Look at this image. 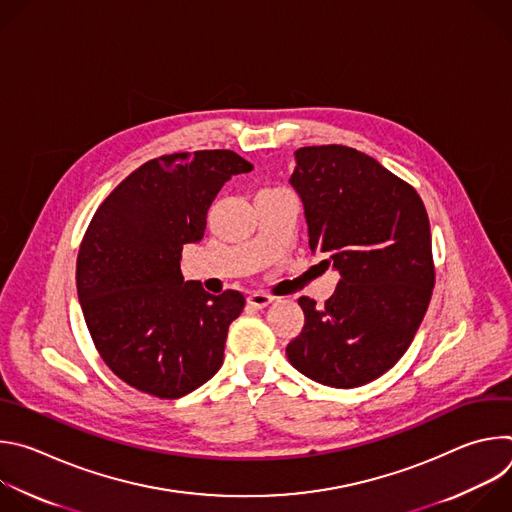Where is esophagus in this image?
I'll list each match as a JSON object with an SVG mask.
<instances>
[{
	"label": "esophagus",
	"instance_id": "1",
	"mask_svg": "<svg viewBox=\"0 0 512 512\" xmlns=\"http://www.w3.org/2000/svg\"><path fill=\"white\" fill-rule=\"evenodd\" d=\"M273 300H275L273 296L263 294V291H253V294L247 298V302H249L253 308H257V310H261V308L269 306Z\"/></svg>",
	"mask_w": 512,
	"mask_h": 512
}]
</instances>
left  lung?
I'll use <instances>...</instances> for the list:
<instances>
[{"label": "left lung", "instance_id": "8db88e82", "mask_svg": "<svg viewBox=\"0 0 512 512\" xmlns=\"http://www.w3.org/2000/svg\"><path fill=\"white\" fill-rule=\"evenodd\" d=\"M289 184L304 204L310 251L340 281L322 308L298 300L306 320L287 358L316 383L362 387L395 367L427 312L435 271L425 206L346 145L300 148Z\"/></svg>", "mask_w": 512, "mask_h": 512}]
</instances>
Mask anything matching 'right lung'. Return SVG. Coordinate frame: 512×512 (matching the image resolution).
<instances>
[{
	"label": "right lung",
	"instance_id": "obj_1",
	"mask_svg": "<svg viewBox=\"0 0 512 512\" xmlns=\"http://www.w3.org/2000/svg\"><path fill=\"white\" fill-rule=\"evenodd\" d=\"M253 166L229 150L156 158L97 208L77 259V294L107 367L133 389L178 399L221 369L239 291L184 281L182 247L204 237L225 182Z\"/></svg>",
	"mask_w": 512,
	"mask_h": 512
}]
</instances>
